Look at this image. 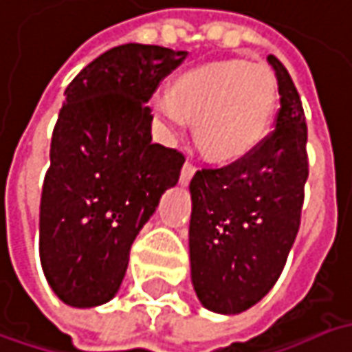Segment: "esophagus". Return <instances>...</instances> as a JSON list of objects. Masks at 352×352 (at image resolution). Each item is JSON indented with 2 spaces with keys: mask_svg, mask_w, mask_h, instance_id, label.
I'll return each mask as SVG.
<instances>
[{
  "mask_svg": "<svg viewBox=\"0 0 352 352\" xmlns=\"http://www.w3.org/2000/svg\"><path fill=\"white\" fill-rule=\"evenodd\" d=\"M193 173H195V167L187 161L185 165H183V169H181V177H179V183L181 185H187L189 181H191V177H193Z\"/></svg>",
  "mask_w": 352,
  "mask_h": 352,
  "instance_id": "esophagus-1",
  "label": "esophagus"
}]
</instances>
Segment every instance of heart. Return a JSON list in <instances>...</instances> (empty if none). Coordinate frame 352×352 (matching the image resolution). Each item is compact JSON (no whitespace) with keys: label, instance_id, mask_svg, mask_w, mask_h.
Instances as JSON below:
<instances>
[{"label":"heart","instance_id":"heart-1","mask_svg":"<svg viewBox=\"0 0 352 352\" xmlns=\"http://www.w3.org/2000/svg\"><path fill=\"white\" fill-rule=\"evenodd\" d=\"M277 107L275 73L241 59L191 67L177 75L171 91L151 97V109L167 131H183L195 119L197 145L217 161L253 153L269 133Z\"/></svg>","mask_w":352,"mask_h":352}]
</instances>
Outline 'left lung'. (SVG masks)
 I'll use <instances>...</instances> for the list:
<instances>
[{"mask_svg": "<svg viewBox=\"0 0 352 352\" xmlns=\"http://www.w3.org/2000/svg\"><path fill=\"white\" fill-rule=\"evenodd\" d=\"M267 61L280 95L275 131L235 163L197 171L189 185L191 280L201 305L221 315H239L273 289L299 233L305 111L285 65L275 55Z\"/></svg>", "mask_w": 352, "mask_h": 352, "instance_id": "obj_1", "label": "left lung"}]
</instances>
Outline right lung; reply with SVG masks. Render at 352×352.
I'll return each mask as SVG.
<instances>
[{"instance_id": "add662e5", "label": "right lung", "mask_w": 352, "mask_h": 352, "mask_svg": "<svg viewBox=\"0 0 352 352\" xmlns=\"http://www.w3.org/2000/svg\"><path fill=\"white\" fill-rule=\"evenodd\" d=\"M187 52L125 43L94 59L65 89L39 207V257L69 307L117 295L129 251L185 157L153 143L147 101Z\"/></svg>"}]
</instances>
